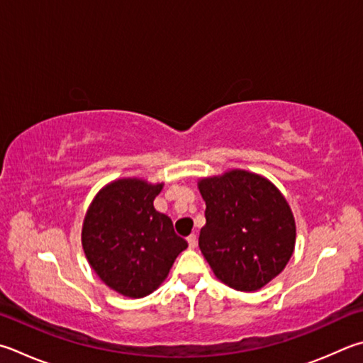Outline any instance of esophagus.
I'll use <instances>...</instances> for the list:
<instances>
[{
	"mask_svg": "<svg viewBox=\"0 0 363 363\" xmlns=\"http://www.w3.org/2000/svg\"><path fill=\"white\" fill-rule=\"evenodd\" d=\"M187 242H189V247L194 249L196 246V236L195 235H190L187 238Z\"/></svg>",
	"mask_w": 363,
	"mask_h": 363,
	"instance_id": "1",
	"label": "esophagus"
}]
</instances>
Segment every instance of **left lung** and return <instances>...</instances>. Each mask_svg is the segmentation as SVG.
<instances>
[{"instance_id": "left-lung-1", "label": "left lung", "mask_w": 363, "mask_h": 363, "mask_svg": "<svg viewBox=\"0 0 363 363\" xmlns=\"http://www.w3.org/2000/svg\"><path fill=\"white\" fill-rule=\"evenodd\" d=\"M206 225L199 246L216 278L255 292L291 260L296 227L291 206L272 181L246 169L201 177Z\"/></svg>"}]
</instances>
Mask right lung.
Returning <instances> with one entry per match:
<instances>
[{
    "mask_svg": "<svg viewBox=\"0 0 363 363\" xmlns=\"http://www.w3.org/2000/svg\"><path fill=\"white\" fill-rule=\"evenodd\" d=\"M163 182L122 177L91 200L82 223V249L104 284L128 298L152 294L167 279L187 241L154 208Z\"/></svg>",
    "mask_w": 363,
    "mask_h": 363,
    "instance_id": "1",
    "label": "right lung"
}]
</instances>
